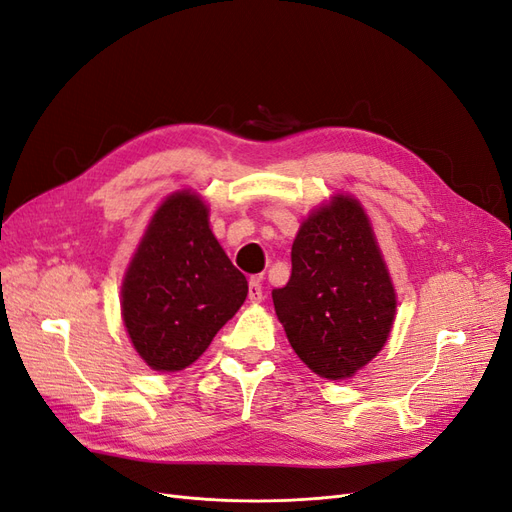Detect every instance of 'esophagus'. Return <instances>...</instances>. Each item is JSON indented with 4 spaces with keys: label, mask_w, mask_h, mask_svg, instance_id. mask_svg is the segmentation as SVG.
Wrapping results in <instances>:
<instances>
[{
    "label": "esophagus",
    "mask_w": 512,
    "mask_h": 512,
    "mask_svg": "<svg viewBox=\"0 0 512 512\" xmlns=\"http://www.w3.org/2000/svg\"><path fill=\"white\" fill-rule=\"evenodd\" d=\"M248 298H250V303H260L262 298H264V294H262V284H260V277H252V279H250Z\"/></svg>",
    "instance_id": "esophagus-1"
}]
</instances>
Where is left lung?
Masks as SVG:
<instances>
[{
  "label": "left lung",
  "mask_w": 512,
  "mask_h": 512,
  "mask_svg": "<svg viewBox=\"0 0 512 512\" xmlns=\"http://www.w3.org/2000/svg\"><path fill=\"white\" fill-rule=\"evenodd\" d=\"M277 320L315 375L351 379L385 347L398 296L364 205L337 192L303 218L292 275L273 290Z\"/></svg>",
  "instance_id": "left-lung-1"
}]
</instances>
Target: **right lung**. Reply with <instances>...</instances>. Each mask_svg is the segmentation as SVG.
<instances>
[{
	"instance_id": "right-lung-1",
	"label": "right lung",
	"mask_w": 512,
	"mask_h": 512,
	"mask_svg": "<svg viewBox=\"0 0 512 512\" xmlns=\"http://www.w3.org/2000/svg\"><path fill=\"white\" fill-rule=\"evenodd\" d=\"M248 296V279L211 233L197 190L171 192L154 209L122 275V324L137 356L158 373L197 362Z\"/></svg>"
}]
</instances>
